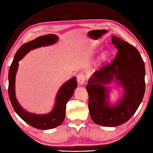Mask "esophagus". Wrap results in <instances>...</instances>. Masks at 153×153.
<instances>
[{"instance_id": "1", "label": "esophagus", "mask_w": 153, "mask_h": 153, "mask_svg": "<svg viewBox=\"0 0 153 153\" xmlns=\"http://www.w3.org/2000/svg\"><path fill=\"white\" fill-rule=\"evenodd\" d=\"M86 80V77L83 74H79L77 77V81L79 85H83L85 83Z\"/></svg>"}]
</instances>
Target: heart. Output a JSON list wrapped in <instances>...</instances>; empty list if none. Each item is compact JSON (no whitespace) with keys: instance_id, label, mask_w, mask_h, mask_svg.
Instances as JSON below:
<instances>
[{"instance_id":"obj_1","label":"heart","mask_w":153,"mask_h":153,"mask_svg":"<svg viewBox=\"0 0 153 153\" xmlns=\"http://www.w3.org/2000/svg\"><path fill=\"white\" fill-rule=\"evenodd\" d=\"M109 56H110V55H109V53L108 52H104L102 55H101V60L103 61H106Z\"/></svg>"}]
</instances>
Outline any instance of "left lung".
Here are the masks:
<instances>
[{"mask_svg":"<svg viewBox=\"0 0 153 153\" xmlns=\"http://www.w3.org/2000/svg\"><path fill=\"white\" fill-rule=\"evenodd\" d=\"M112 42L118 51L114 59L94 73L86 87L91 118L104 127H116L127 122L142 103L146 91L145 64L138 50L114 36ZM114 79L124 92L118 104L111 106L108 103L110 89L106 85Z\"/></svg>","mask_w":153,"mask_h":153,"instance_id":"left-lung-1","label":"left lung"}]
</instances>
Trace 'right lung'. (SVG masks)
Here are the masks:
<instances>
[{
  "instance_id": "add662e5",
  "label": "right lung",
  "mask_w": 153,
  "mask_h": 153,
  "mask_svg": "<svg viewBox=\"0 0 153 153\" xmlns=\"http://www.w3.org/2000/svg\"><path fill=\"white\" fill-rule=\"evenodd\" d=\"M58 41V36L48 34L36 38L34 40L22 45L15 55L13 61L9 69L8 73V95L11 103L18 116L31 126L41 130H48L59 126L65 117L66 105L71 98L77 87L76 77H73L62 85L59 90L52 111L46 114H36L24 110L15 97V82L17 71L19 61L30 50L53 45Z\"/></svg>"
}]
</instances>
